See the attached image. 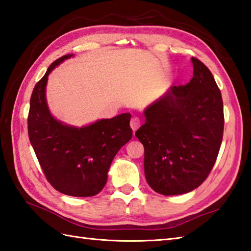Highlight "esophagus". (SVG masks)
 <instances>
[{
  "mask_svg": "<svg viewBox=\"0 0 251 251\" xmlns=\"http://www.w3.org/2000/svg\"><path fill=\"white\" fill-rule=\"evenodd\" d=\"M130 127L132 130L136 131L140 127V120L138 117H132L130 121Z\"/></svg>",
  "mask_w": 251,
  "mask_h": 251,
  "instance_id": "1",
  "label": "esophagus"
}]
</instances>
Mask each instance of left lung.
<instances>
[{
	"label": "left lung",
	"instance_id": "8db88e82",
	"mask_svg": "<svg viewBox=\"0 0 251 251\" xmlns=\"http://www.w3.org/2000/svg\"><path fill=\"white\" fill-rule=\"evenodd\" d=\"M193 77L148 105L136 131L145 147V175L163 195H180L204 182L219 153L225 115L221 92L204 63L192 58Z\"/></svg>",
	"mask_w": 251,
	"mask_h": 251
}]
</instances>
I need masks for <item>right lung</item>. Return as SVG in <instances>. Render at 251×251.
Here are the masks:
<instances>
[{
  "instance_id": "add662e5",
  "label": "right lung",
  "mask_w": 251,
  "mask_h": 251,
  "mask_svg": "<svg viewBox=\"0 0 251 251\" xmlns=\"http://www.w3.org/2000/svg\"><path fill=\"white\" fill-rule=\"evenodd\" d=\"M73 56L68 54L52 62L36 83L30 99L28 134L49 182L62 194L87 197L103 189L111 163L131 139L132 130L129 113L82 127L68 125L52 116L46 100L49 76Z\"/></svg>"
}]
</instances>
